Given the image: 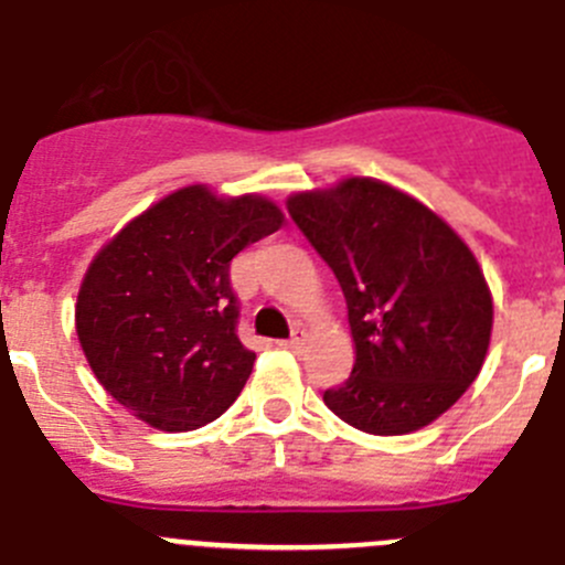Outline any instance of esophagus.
I'll use <instances>...</instances> for the list:
<instances>
[{
    "instance_id": "1",
    "label": "esophagus",
    "mask_w": 565,
    "mask_h": 565,
    "mask_svg": "<svg viewBox=\"0 0 565 565\" xmlns=\"http://www.w3.org/2000/svg\"><path fill=\"white\" fill-rule=\"evenodd\" d=\"M302 335H291V339H286V341H277L279 347H282V350H291V353H299V350H302Z\"/></svg>"
}]
</instances>
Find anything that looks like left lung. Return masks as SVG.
Here are the masks:
<instances>
[{
    "label": "left lung",
    "instance_id": "obj_1",
    "mask_svg": "<svg viewBox=\"0 0 565 565\" xmlns=\"http://www.w3.org/2000/svg\"><path fill=\"white\" fill-rule=\"evenodd\" d=\"M288 212L333 268L353 330V375L324 392L330 412L381 437L437 420L476 381L493 330V299L462 237L375 179L297 193Z\"/></svg>",
    "mask_w": 565,
    "mask_h": 565
}]
</instances>
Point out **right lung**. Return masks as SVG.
Listing matches in <instances>:
<instances>
[{
  "mask_svg": "<svg viewBox=\"0 0 565 565\" xmlns=\"http://www.w3.org/2000/svg\"><path fill=\"white\" fill-rule=\"evenodd\" d=\"M282 226L260 195L175 190L97 252L75 328L103 390L148 426L190 431L241 395L255 353L237 339V252Z\"/></svg>",
  "mask_w": 565,
  "mask_h": 565,
  "instance_id": "right-lung-1",
  "label": "right lung"
}]
</instances>
